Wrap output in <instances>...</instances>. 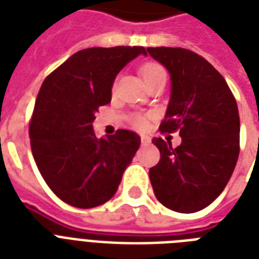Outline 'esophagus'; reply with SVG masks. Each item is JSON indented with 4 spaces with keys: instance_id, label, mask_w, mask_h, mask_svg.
<instances>
[{
    "instance_id": "obj_1",
    "label": "esophagus",
    "mask_w": 259,
    "mask_h": 259,
    "mask_svg": "<svg viewBox=\"0 0 259 259\" xmlns=\"http://www.w3.org/2000/svg\"><path fill=\"white\" fill-rule=\"evenodd\" d=\"M141 144L142 145H149L150 138L148 137V136H141Z\"/></svg>"
}]
</instances>
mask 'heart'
Returning <instances> with one entry per match:
<instances>
[{
	"label": "heart",
	"mask_w": 259,
	"mask_h": 259,
	"mask_svg": "<svg viewBox=\"0 0 259 259\" xmlns=\"http://www.w3.org/2000/svg\"><path fill=\"white\" fill-rule=\"evenodd\" d=\"M141 75L146 83L152 80V79L157 78L160 75H165V70L162 68V66L157 64V63H148V64H145L141 68ZM132 122H133V125L137 129H144L148 125V118L144 117V115H134Z\"/></svg>",
	"instance_id": "heart-1"
}]
</instances>
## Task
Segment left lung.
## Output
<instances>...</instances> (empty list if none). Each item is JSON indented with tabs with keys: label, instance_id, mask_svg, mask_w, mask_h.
Masks as SVG:
<instances>
[{
	"label": "left lung",
	"instance_id": "1",
	"mask_svg": "<svg viewBox=\"0 0 259 259\" xmlns=\"http://www.w3.org/2000/svg\"><path fill=\"white\" fill-rule=\"evenodd\" d=\"M148 54L170 75L162 133L179 130L181 144L153 138L160 161L149 177L166 208L191 213L209 205L229 183L239 156V113L225 78L204 58L184 48L156 47Z\"/></svg>",
	"mask_w": 259,
	"mask_h": 259
}]
</instances>
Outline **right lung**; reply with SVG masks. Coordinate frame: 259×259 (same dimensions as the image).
<instances>
[{"label": "right lung", "instance_id": "1", "mask_svg": "<svg viewBox=\"0 0 259 259\" xmlns=\"http://www.w3.org/2000/svg\"><path fill=\"white\" fill-rule=\"evenodd\" d=\"M144 47L87 48L74 54L42 82L29 125L30 148L52 192L78 208H93L117 192L141 138L119 129L97 138L95 113L111 101L118 72Z\"/></svg>", "mask_w": 259, "mask_h": 259}]
</instances>
